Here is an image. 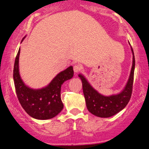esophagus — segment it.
<instances>
[{"instance_id": "obj_1", "label": "esophagus", "mask_w": 149, "mask_h": 149, "mask_svg": "<svg viewBox=\"0 0 149 149\" xmlns=\"http://www.w3.org/2000/svg\"><path fill=\"white\" fill-rule=\"evenodd\" d=\"M81 67L80 65H78V64H76V65H75L74 66V72L77 73V72H79V71H81Z\"/></svg>"}]
</instances>
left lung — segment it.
<instances>
[{"mask_svg":"<svg viewBox=\"0 0 149 149\" xmlns=\"http://www.w3.org/2000/svg\"><path fill=\"white\" fill-rule=\"evenodd\" d=\"M130 47L133 55L131 71L125 87L118 94H112L108 96H104L100 94L90 85L84 75L82 74L78 75L82 82V88L86 106L89 112L95 116L100 118H109L114 116L123 110L129 102L132 95L135 68L134 52L131 45Z\"/></svg>","mask_w":149,"mask_h":149,"instance_id":"8db88e82","label":"left lung"}]
</instances>
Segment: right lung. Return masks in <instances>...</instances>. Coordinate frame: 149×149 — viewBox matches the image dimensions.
I'll return each mask as SVG.
<instances>
[{"instance_id": "obj_1", "label": "right lung", "mask_w": 149, "mask_h": 149, "mask_svg": "<svg viewBox=\"0 0 149 149\" xmlns=\"http://www.w3.org/2000/svg\"><path fill=\"white\" fill-rule=\"evenodd\" d=\"M20 50L19 48L13 70V79L19 102L25 112L33 118H52L63 110V104L61 100V85L74 76L73 67L70 66L59 72L45 87L41 89L31 88L25 85L19 74Z\"/></svg>"}]
</instances>
